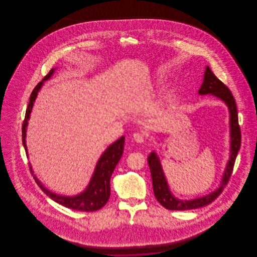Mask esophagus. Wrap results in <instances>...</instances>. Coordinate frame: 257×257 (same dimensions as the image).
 Listing matches in <instances>:
<instances>
[{
	"mask_svg": "<svg viewBox=\"0 0 257 257\" xmlns=\"http://www.w3.org/2000/svg\"><path fill=\"white\" fill-rule=\"evenodd\" d=\"M133 139L138 143H142V142H144V141H145V136H144V134L142 132H136V133L133 134Z\"/></svg>",
	"mask_w": 257,
	"mask_h": 257,
	"instance_id": "obj_1",
	"label": "esophagus"
}]
</instances>
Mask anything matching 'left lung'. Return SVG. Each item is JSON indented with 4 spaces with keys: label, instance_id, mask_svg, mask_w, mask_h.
Masks as SVG:
<instances>
[{
    "label": "left lung",
    "instance_id": "1",
    "mask_svg": "<svg viewBox=\"0 0 257 257\" xmlns=\"http://www.w3.org/2000/svg\"><path fill=\"white\" fill-rule=\"evenodd\" d=\"M198 93L199 94L210 93L212 95H215L216 97H218L224 101L229 107V126H230V137H231L229 160L224 172L222 182L216 191L212 192L211 194L205 197L184 201V200H178L177 198L173 197V195L171 194V191L169 190L167 181L165 179L160 160L155 153H151L150 156L148 157V164L151 170V175L153 179L154 196L163 207L170 210L195 209V208H202L204 206H207L208 204L213 202L214 200L222 193L224 187L227 186L234 167L235 160L240 150L241 135H240V125L238 121L237 105H236L234 97L231 92L229 91V88L217 78L208 66L206 68V71L204 74V81L201 87L198 91Z\"/></svg>",
    "mask_w": 257,
    "mask_h": 257
}]
</instances>
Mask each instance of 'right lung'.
<instances>
[{
  "instance_id": "add662e5",
  "label": "right lung",
  "mask_w": 257,
  "mask_h": 257,
  "mask_svg": "<svg viewBox=\"0 0 257 257\" xmlns=\"http://www.w3.org/2000/svg\"><path fill=\"white\" fill-rule=\"evenodd\" d=\"M54 70H50L49 73L44 77L43 81L49 79L53 74ZM43 81L39 82L37 86L34 88L29 103H28V108L26 111L25 119L23 121L22 125V138L23 145L28 153L27 150V144H26V133H27V126L28 121L30 116L31 110L33 107L34 102L38 95L40 88L43 84ZM124 142H125V137H121L119 140L111 144L109 147L106 149V151L103 153L101 158L99 159L98 163L96 164V167L94 170L93 177L89 183L87 188L82 192V194H79L75 197H62L56 195L54 193L46 189L42 184L39 182L37 177L34 175L32 167L30 166L29 169L30 172L34 175V178L36 183L39 185L41 190L49 196L51 199H53L55 202L59 203L60 205L64 206L66 208H71L74 210L79 211H95L101 208H103L104 205L107 203L110 197V177L113 174L115 168V165L119 162L121 156L123 154L124 150Z\"/></svg>"
}]
</instances>
